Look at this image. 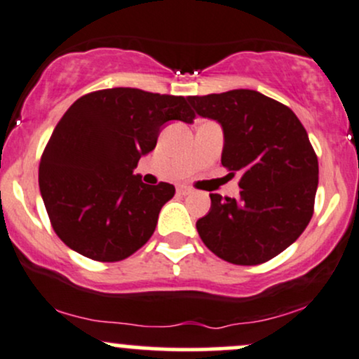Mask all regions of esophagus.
<instances>
[{"label": "esophagus", "mask_w": 359, "mask_h": 359, "mask_svg": "<svg viewBox=\"0 0 359 359\" xmlns=\"http://www.w3.org/2000/svg\"><path fill=\"white\" fill-rule=\"evenodd\" d=\"M194 191L191 187H185V185H179L177 187V194H180V196H189V194H192Z\"/></svg>", "instance_id": "obj_1"}]
</instances>
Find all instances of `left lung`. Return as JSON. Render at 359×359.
<instances>
[{"label": "left lung", "mask_w": 359, "mask_h": 359, "mask_svg": "<svg viewBox=\"0 0 359 359\" xmlns=\"http://www.w3.org/2000/svg\"><path fill=\"white\" fill-rule=\"evenodd\" d=\"M224 135L221 163L240 174V197L211 194L196 222L214 255L234 265H259L288 248L314 212L319 163L306 128L282 102L251 89L189 96Z\"/></svg>", "instance_id": "left-lung-1"}]
</instances>
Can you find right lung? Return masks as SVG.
I'll list each match as a JSON object with an SVG mask.
<instances>
[{
  "instance_id": "right-lung-1",
  "label": "right lung",
  "mask_w": 359,
  "mask_h": 359,
  "mask_svg": "<svg viewBox=\"0 0 359 359\" xmlns=\"http://www.w3.org/2000/svg\"><path fill=\"white\" fill-rule=\"evenodd\" d=\"M194 118L182 96L113 88L79 97L57 123L39 167L57 236L96 262H119L142 248L175 187L147 185L133 170L167 121Z\"/></svg>"
}]
</instances>
